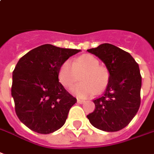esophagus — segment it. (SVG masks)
Listing matches in <instances>:
<instances>
[{"instance_id": "obj_1", "label": "esophagus", "mask_w": 154, "mask_h": 154, "mask_svg": "<svg viewBox=\"0 0 154 154\" xmlns=\"http://www.w3.org/2000/svg\"><path fill=\"white\" fill-rule=\"evenodd\" d=\"M85 103L84 100L77 99V103H79V104H82V103Z\"/></svg>"}]
</instances>
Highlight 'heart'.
I'll list each match as a JSON object with an SVG mask.
<instances>
[{"label":"heart","instance_id":"1","mask_svg":"<svg viewBox=\"0 0 154 154\" xmlns=\"http://www.w3.org/2000/svg\"><path fill=\"white\" fill-rule=\"evenodd\" d=\"M79 75L82 82L72 88V92L80 98L92 97L97 92H103L110 79L108 69L100 66L99 61L92 55H82L73 62L66 61L59 68V81L66 88L79 80Z\"/></svg>","mask_w":154,"mask_h":154}]
</instances>
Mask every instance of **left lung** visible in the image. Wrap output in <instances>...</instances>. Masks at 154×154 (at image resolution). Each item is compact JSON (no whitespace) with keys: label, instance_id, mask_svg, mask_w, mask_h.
Returning <instances> with one entry per match:
<instances>
[{"label":"left lung","instance_id":"1","mask_svg":"<svg viewBox=\"0 0 154 154\" xmlns=\"http://www.w3.org/2000/svg\"><path fill=\"white\" fill-rule=\"evenodd\" d=\"M105 64L110 79L102 97L93 100L95 110L87 117L93 127L117 132L128 125L140 107L142 77L131 55L109 43L88 49Z\"/></svg>","mask_w":154,"mask_h":154}]
</instances>
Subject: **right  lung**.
<instances>
[{
	"label": "right lung",
	"instance_id": "1",
	"mask_svg": "<svg viewBox=\"0 0 154 154\" xmlns=\"http://www.w3.org/2000/svg\"><path fill=\"white\" fill-rule=\"evenodd\" d=\"M80 50L45 44L21 57L12 73L15 110L30 129L48 134L61 128L77 99L59 82L60 66Z\"/></svg>",
	"mask_w": 154,
	"mask_h": 154
}]
</instances>
